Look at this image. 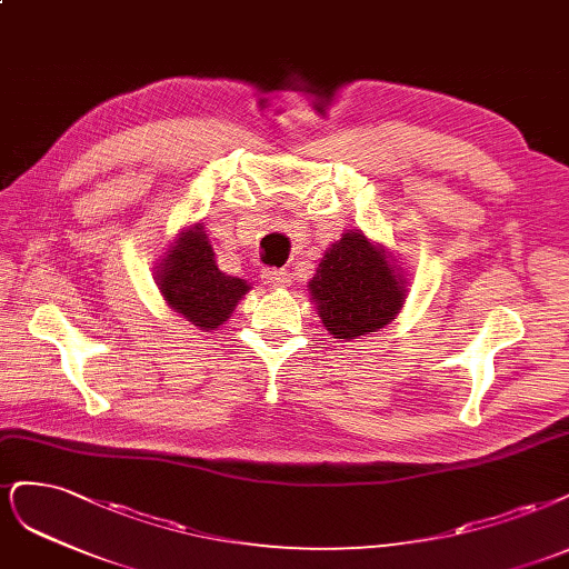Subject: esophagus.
Masks as SVG:
<instances>
[{
    "label": "esophagus",
    "mask_w": 569,
    "mask_h": 569,
    "mask_svg": "<svg viewBox=\"0 0 569 569\" xmlns=\"http://www.w3.org/2000/svg\"><path fill=\"white\" fill-rule=\"evenodd\" d=\"M263 282L268 284V287H276V289H280V287H287L289 282H291V278H289V272L287 270H282V268H268V270H263Z\"/></svg>",
    "instance_id": "1"
}]
</instances>
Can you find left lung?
Returning <instances> with one entry per match:
<instances>
[{"mask_svg": "<svg viewBox=\"0 0 569 569\" xmlns=\"http://www.w3.org/2000/svg\"><path fill=\"white\" fill-rule=\"evenodd\" d=\"M308 291L329 335L350 341L396 320L407 282L381 244L348 230L325 251Z\"/></svg>", "mask_w": 569, "mask_h": 569, "instance_id": "1", "label": "left lung"}]
</instances>
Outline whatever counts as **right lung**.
Wrapping results in <instances>:
<instances>
[{"instance_id":"1","label":"right lung","mask_w":569,"mask_h":569,"mask_svg":"<svg viewBox=\"0 0 569 569\" xmlns=\"http://www.w3.org/2000/svg\"><path fill=\"white\" fill-rule=\"evenodd\" d=\"M154 280L167 306L204 331L219 329L251 289L244 280L219 270L202 223L179 232Z\"/></svg>"}]
</instances>
